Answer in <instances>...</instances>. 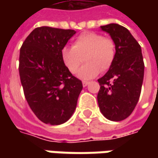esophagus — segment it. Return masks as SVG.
<instances>
[{"label":"esophagus","mask_w":158,"mask_h":158,"mask_svg":"<svg viewBox=\"0 0 158 158\" xmlns=\"http://www.w3.org/2000/svg\"><path fill=\"white\" fill-rule=\"evenodd\" d=\"M88 84H89V82H87V81H83V82H82V86H83V87L87 86Z\"/></svg>","instance_id":"obj_1"}]
</instances>
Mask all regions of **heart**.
Instances as JSON below:
<instances>
[{
  "label": "heart",
  "instance_id": "obj_1",
  "mask_svg": "<svg viewBox=\"0 0 158 158\" xmlns=\"http://www.w3.org/2000/svg\"><path fill=\"white\" fill-rule=\"evenodd\" d=\"M116 57V44L111 38L102 34L86 31L79 35L73 46H64L61 49V60L70 73L76 74L85 60L86 64L78 73L82 79H91L100 70L109 69Z\"/></svg>",
  "mask_w": 158,
  "mask_h": 158
}]
</instances>
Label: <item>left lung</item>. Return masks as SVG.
I'll use <instances>...</instances> for the list:
<instances>
[{"label": "left lung", "instance_id": "left-lung-1", "mask_svg": "<svg viewBox=\"0 0 158 158\" xmlns=\"http://www.w3.org/2000/svg\"><path fill=\"white\" fill-rule=\"evenodd\" d=\"M116 44V57L105 76L99 78L98 102L106 118L120 121L136 106L142 90L144 62L141 46L127 28L117 23L101 26Z\"/></svg>", "mask_w": 158, "mask_h": 158}]
</instances>
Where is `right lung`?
Returning a JSON list of instances; mask_svg holds the SVG:
<instances>
[{
  "instance_id": "right-lung-1",
  "label": "right lung",
  "mask_w": 158,
  "mask_h": 158,
  "mask_svg": "<svg viewBox=\"0 0 158 158\" xmlns=\"http://www.w3.org/2000/svg\"><path fill=\"white\" fill-rule=\"evenodd\" d=\"M74 30L42 26L34 29L20 49L19 75L24 97L42 122L60 125L76 110L82 89L61 60V49Z\"/></svg>"
}]
</instances>
